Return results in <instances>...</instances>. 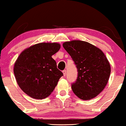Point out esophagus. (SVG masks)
Here are the masks:
<instances>
[{
  "label": "esophagus",
  "instance_id": "34e87169",
  "mask_svg": "<svg viewBox=\"0 0 126 126\" xmlns=\"http://www.w3.org/2000/svg\"><path fill=\"white\" fill-rule=\"evenodd\" d=\"M63 76H65L66 74H67V71H66V70H63Z\"/></svg>",
  "mask_w": 126,
  "mask_h": 126
}]
</instances>
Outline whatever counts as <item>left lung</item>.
<instances>
[{
    "mask_svg": "<svg viewBox=\"0 0 126 126\" xmlns=\"http://www.w3.org/2000/svg\"><path fill=\"white\" fill-rule=\"evenodd\" d=\"M63 46L78 68V79L71 85L74 94L83 100L97 97L105 88L110 74V63L104 53L80 40L64 42Z\"/></svg>",
    "mask_w": 126,
    "mask_h": 126,
    "instance_id": "1",
    "label": "left lung"
}]
</instances>
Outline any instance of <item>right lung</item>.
I'll return each instance as SVG.
<instances>
[{
    "mask_svg": "<svg viewBox=\"0 0 126 126\" xmlns=\"http://www.w3.org/2000/svg\"><path fill=\"white\" fill-rule=\"evenodd\" d=\"M57 43H41L24 50L15 62L14 73L21 90L35 99L47 98L63 73L52 55L59 51Z\"/></svg>",
    "mask_w": 126,
    "mask_h": 126,
    "instance_id": "obj_1",
    "label": "right lung"
}]
</instances>
